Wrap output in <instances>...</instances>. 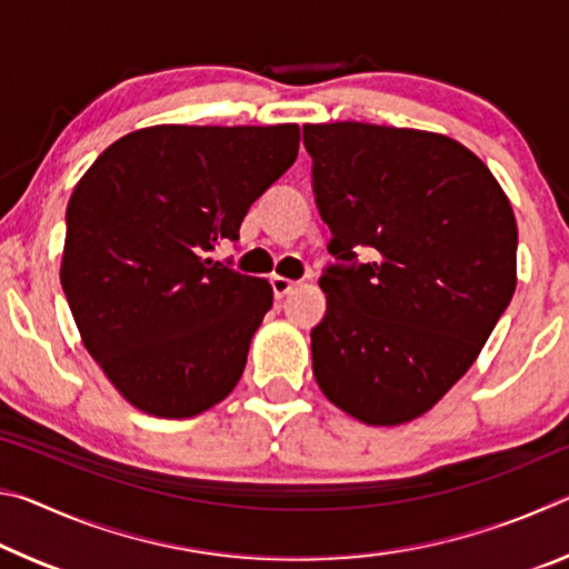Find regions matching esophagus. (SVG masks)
I'll list each match as a JSON object with an SVG mask.
<instances>
[{
    "instance_id": "esophagus-1",
    "label": "esophagus",
    "mask_w": 569,
    "mask_h": 569,
    "mask_svg": "<svg viewBox=\"0 0 569 569\" xmlns=\"http://www.w3.org/2000/svg\"><path fill=\"white\" fill-rule=\"evenodd\" d=\"M271 286H273L276 298H283L286 293H291L298 283L291 281V278H286V276H273L271 278Z\"/></svg>"
}]
</instances>
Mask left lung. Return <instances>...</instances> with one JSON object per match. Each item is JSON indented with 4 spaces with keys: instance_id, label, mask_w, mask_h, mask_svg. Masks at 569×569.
<instances>
[{
    "instance_id": "1",
    "label": "left lung",
    "mask_w": 569,
    "mask_h": 569,
    "mask_svg": "<svg viewBox=\"0 0 569 569\" xmlns=\"http://www.w3.org/2000/svg\"><path fill=\"white\" fill-rule=\"evenodd\" d=\"M313 192L349 261L319 278L313 377L371 427L427 413L477 361L517 288V220L461 142L369 122L303 124ZM367 248V263L355 253Z\"/></svg>"
}]
</instances>
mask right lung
Returning a JSON list of instances; mask_svg holds the SVG:
<instances>
[{
  "label": "right lung",
  "instance_id": "1",
  "mask_svg": "<svg viewBox=\"0 0 569 569\" xmlns=\"http://www.w3.org/2000/svg\"><path fill=\"white\" fill-rule=\"evenodd\" d=\"M298 124H152L114 140L67 203L60 281L84 349L134 409L198 417L243 377L266 278L208 258L298 156Z\"/></svg>",
  "mask_w": 569,
  "mask_h": 569
}]
</instances>
